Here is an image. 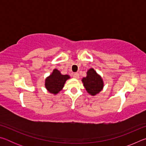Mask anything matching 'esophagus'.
I'll list each match as a JSON object with an SVG mask.
<instances>
[{"instance_id": "1", "label": "esophagus", "mask_w": 146, "mask_h": 146, "mask_svg": "<svg viewBox=\"0 0 146 146\" xmlns=\"http://www.w3.org/2000/svg\"><path fill=\"white\" fill-rule=\"evenodd\" d=\"M73 77L75 78H79V74L78 73H73Z\"/></svg>"}]
</instances>
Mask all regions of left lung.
Listing matches in <instances>:
<instances>
[{
    "instance_id": "1",
    "label": "left lung",
    "mask_w": 146,
    "mask_h": 146,
    "mask_svg": "<svg viewBox=\"0 0 146 146\" xmlns=\"http://www.w3.org/2000/svg\"><path fill=\"white\" fill-rule=\"evenodd\" d=\"M82 81L88 93L93 96L99 93L104 87L102 78L93 68L88 71L87 76Z\"/></svg>"
}]
</instances>
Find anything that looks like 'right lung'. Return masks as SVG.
<instances>
[{
  "label": "right lung",
  "mask_w": 146,
  "mask_h": 146,
  "mask_svg": "<svg viewBox=\"0 0 146 146\" xmlns=\"http://www.w3.org/2000/svg\"><path fill=\"white\" fill-rule=\"evenodd\" d=\"M70 78L68 75H62L60 71L55 69L51 75L47 77L45 86L49 93L56 95L63 88L66 81Z\"/></svg>",
  "instance_id": "obj_1"
}]
</instances>
